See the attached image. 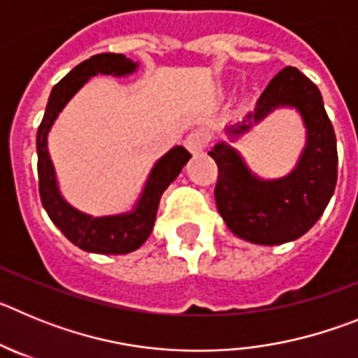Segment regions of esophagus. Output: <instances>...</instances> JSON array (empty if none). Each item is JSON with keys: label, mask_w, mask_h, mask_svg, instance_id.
I'll return each mask as SVG.
<instances>
[{"label": "esophagus", "mask_w": 358, "mask_h": 358, "mask_svg": "<svg viewBox=\"0 0 358 358\" xmlns=\"http://www.w3.org/2000/svg\"><path fill=\"white\" fill-rule=\"evenodd\" d=\"M206 143H208V136L202 131H194L192 134L186 136V140H185L186 148H188L192 154H199V152L204 150V148H206Z\"/></svg>", "instance_id": "34e87169"}]
</instances>
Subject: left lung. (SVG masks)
<instances>
[{"label": "left lung", "instance_id": "obj_1", "mask_svg": "<svg viewBox=\"0 0 358 358\" xmlns=\"http://www.w3.org/2000/svg\"><path fill=\"white\" fill-rule=\"evenodd\" d=\"M280 108L300 115L306 145L289 174L265 180L230 143ZM226 134L229 141H218L208 154L218 166L215 202L231 233L258 245H280L305 235L327 210L337 185V141L317 85L297 68L281 69L255 110L229 123Z\"/></svg>", "mask_w": 358, "mask_h": 358}]
</instances>
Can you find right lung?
<instances>
[{
	"mask_svg": "<svg viewBox=\"0 0 358 358\" xmlns=\"http://www.w3.org/2000/svg\"><path fill=\"white\" fill-rule=\"evenodd\" d=\"M140 62L127 59L122 53H98L78 66L62 78L52 90L43 122L37 131V173H39V194L44 210L66 238L78 245L82 251L96 255H127L140 249L150 236L156 222L161 195L170 182L181 173L182 166L192 154L181 145L170 148L152 164L141 194L138 195L131 210L113 215L84 213L71 206L62 195L57 181V172L48 150V134L64 107L78 91L96 75L107 77H129L138 71Z\"/></svg>",
	"mask_w": 358,
	"mask_h": 358,
	"instance_id": "obj_1",
	"label": "right lung"
}]
</instances>
